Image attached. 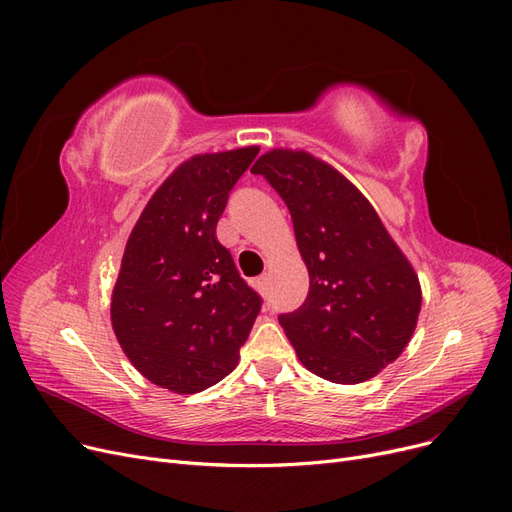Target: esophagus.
<instances>
[{"label": "esophagus", "instance_id": "esophagus-1", "mask_svg": "<svg viewBox=\"0 0 512 512\" xmlns=\"http://www.w3.org/2000/svg\"><path fill=\"white\" fill-rule=\"evenodd\" d=\"M254 286H256V290H258L260 294H267V290H269V277H267V275L258 277V280L254 282Z\"/></svg>", "mask_w": 512, "mask_h": 512}]
</instances>
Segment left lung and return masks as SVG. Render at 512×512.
Instances as JSON below:
<instances>
[{"label": "left lung", "mask_w": 512, "mask_h": 512, "mask_svg": "<svg viewBox=\"0 0 512 512\" xmlns=\"http://www.w3.org/2000/svg\"><path fill=\"white\" fill-rule=\"evenodd\" d=\"M286 203L309 273L305 303L280 316L312 374L359 384L404 352L421 284L376 209L339 170L307 151L273 149L252 168Z\"/></svg>", "instance_id": "8db88e82"}]
</instances>
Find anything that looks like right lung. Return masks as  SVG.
<instances>
[{
  "instance_id": "1",
  "label": "right lung",
  "mask_w": 512,
  "mask_h": 512,
  "mask_svg": "<svg viewBox=\"0 0 512 512\" xmlns=\"http://www.w3.org/2000/svg\"><path fill=\"white\" fill-rule=\"evenodd\" d=\"M258 147L203 153L175 168L130 232L111 322L130 363L179 395L209 389L239 363L262 299L215 237L228 194Z\"/></svg>"
}]
</instances>
